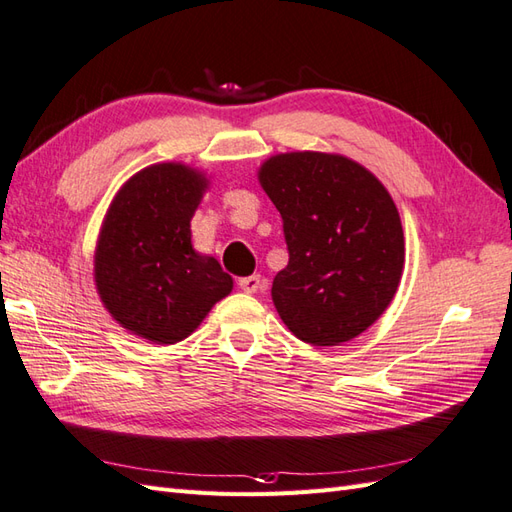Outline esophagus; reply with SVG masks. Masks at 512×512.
<instances>
[{
  "mask_svg": "<svg viewBox=\"0 0 512 512\" xmlns=\"http://www.w3.org/2000/svg\"><path fill=\"white\" fill-rule=\"evenodd\" d=\"M237 285L246 292V294H255L261 290V277L259 275H251V277H242L237 281Z\"/></svg>",
  "mask_w": 512,
  "mask_h": 512,
  "instance_id": "34e87169",
  "label": "esophagus"
}]
</instances>
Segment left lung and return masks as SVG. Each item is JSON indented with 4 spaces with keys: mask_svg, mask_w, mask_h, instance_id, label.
<instances>
[{
    "mask_svg": "<svg viewBox=\"0 0 512 512\" xmlns=\"http://www.w3.org/2000/svg\"><path fill=\"white\" fill-rule=\"evenodd\" d=\"M259 185L283 218L290 261L272 303L292 334L314 347L358 338L386 312L406 261L401 218L382 181L334 152H281Z\"/></svg>",
    "mask_w": 512,
    "mask_h": 512,
    "instance_id": "left-lung-1",
    "label": "left lung"
}]
</instances>
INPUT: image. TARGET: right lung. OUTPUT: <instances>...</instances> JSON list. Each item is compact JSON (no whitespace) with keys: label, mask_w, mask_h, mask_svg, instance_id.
<instances>
[{"label":"right lung","mask_w":512,"mask_h":512,"mask_svg":"<svg viewBox=\"0 0 512 512\" xmlns=\"http://www.w3.org/2000/svg\"><path fill=\"white\" fill-rule=\"evenodd\" d=\"M209 187L185 163H154L117 189L93 255L100 301L133 336L174 344L194 334L233 290L216 257L192 244V218Z\"/></svg>","instance_id":"right-lung-1"}]
</instances>
